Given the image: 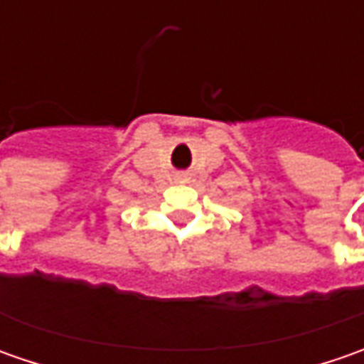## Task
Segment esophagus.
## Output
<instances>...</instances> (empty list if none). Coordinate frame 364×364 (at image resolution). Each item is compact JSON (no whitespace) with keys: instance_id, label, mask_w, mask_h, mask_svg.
I'll return each instance as SVG.
<instances>
[{"instance_id":"1","label":"esophagus","mask_w":364,"mask_h":364,"mask_svg":"<svg viewBox=\"0 0 364 364\" xmlns=\"http://www.w3.org/2000/svg\"><path fill=\"white\" fill-rule=\"evenodd\" d=\"M180 180H182V182H186V180H188V176H180Z\"/></svg>"}]
</instances>
